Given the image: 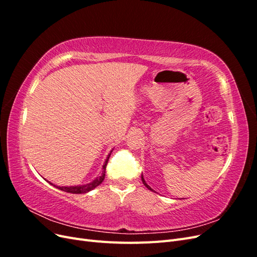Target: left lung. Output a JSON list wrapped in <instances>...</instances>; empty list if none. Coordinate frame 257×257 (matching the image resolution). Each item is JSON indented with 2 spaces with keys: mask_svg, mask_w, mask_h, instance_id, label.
Instances as JSON below:
<instances>
[{
  "mask_svg": "<svg viewBox=\"0 0 257 257\" xmlns=\"http://www.w3.org/2000/svg\"><path fill=\"white\" fill-rule=\"evenodd\" d=\"M142 181H143V183H144V185H145V186H146V188H147V189H148V190H150V191H152V192H154V191H153V190H152V189H151V188H150V185H148V184H147V182H146V181H145V178H144V176H143V175H142Z\"/></svg>",
  "mask_w": 257,
  "mask_h": 257,
  "instance_id": "8db88e82",
  "label": "left lung"
}]
</instances>
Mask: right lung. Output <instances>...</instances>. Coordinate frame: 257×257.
I'll list each match as a JSON object with an SVG mask.
<instances>
[{"label":"right lung","instance_id":"add662e5","mask_svg":"<svg viewBox=\"0 0 257 257\" xmlns=\"http://www.w3.org/2000/svg\"><path fill=\"white\" fill-rule=\"evenodd\" d=\"M113 150V149H112ZM112 150L110 151V153L108 154L107 159L105 160L104 162V165H103V168H102V173H100L95 179H93V180L87 184H82V185H73V186H58L56 184L51 183L50 181H47L49 182L51 185L56 186L57 189L63 191V192H67V193H72V194H83V193H88L92 190H94L96 186H98L100 183H102L104 181L105 179V172H106V166H107V162H108V159H109L110 154L112 152Z\"/></svg>","mask_w":257,"mask_h":257}]
</instances>
